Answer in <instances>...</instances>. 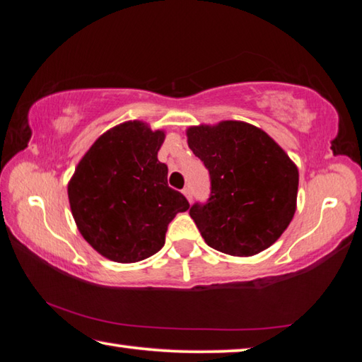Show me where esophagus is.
I'll return each instance as SVG.
<instances>
[{"instance_id":"1","label":"esophagus","mask_w":362,"mask_h":362,"mask_svg":"<svg viewBox=\"0 0 362 362\" xmlns=\"http://www.w3.org/2000/svg\"><path fill=\"white\" fill-rule=\"evenodd\" d=\"M182 193L185 194V198H187L188 201H192V188H189V187H185V188L182 189Z\"/></svg>"}]
</instances>
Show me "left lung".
Instances as JSON below:
<instances>
[{"mask_svg":"<svg viewBox=\"0 0 362 362\" xmlns=\"http://www.w3.org/2000/svg\"><path fill=\"white\" fill-rule=\"evenodd\" d=\"M188 146L211 174V198L189 217L207 246L252 257L279 240L297 209L298 169L260 127L244 121L189 126Z\"/></svg>","mask_w":362,"mask_h":362,"instance_id":"left-lung-1","label":"left lung"}]
</instances>
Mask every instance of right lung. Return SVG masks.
I'll list each match as a JSON object with an SVG mask.
<instances>
[{
    "label": "right lung",
    "mask_w": 362,
    "mask_h": 362,
    "mask_svg": "<svg viewBox=\"0 0 362 362\" xmlns=\"http://www.w3.org/2000/svg\"><path fill=\"white\" fill-rule=\"evenodd\" d=\"M166 139L144 121H124L90 145L69 182L79 233L108 260L134 263L164 246L168 225L189 204L168 185L158 161Z\"/></svg>",
    "instance_id": "add662e5"
}]
</instances>
